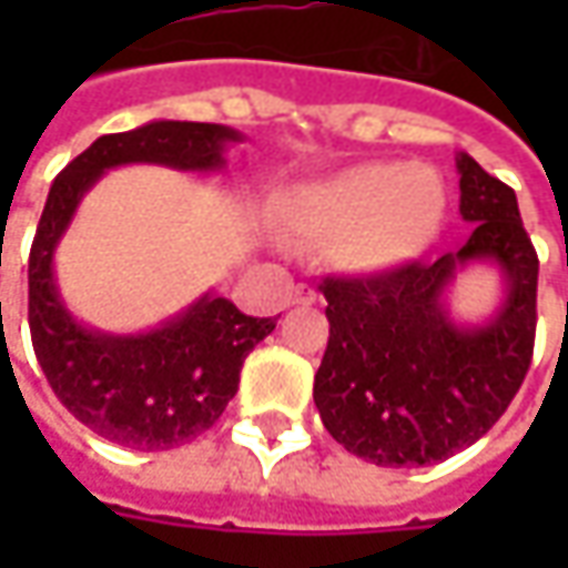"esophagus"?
Returning a JSON list of instances; mask_svg holds the SVG:
<instances>
[{
	"instance_id": "1",
	"label": "esophagus",
	"mask_w": 568,
	"mask_h": 568,
	"mask_svg": "<svg viewBox=\"0 0 568 568\" xmlns=\"http://www.w3.org/2000/svg\"><path fill=\"white\" fill-rule=\"evenodd\" d=\"M291 303H294V306H313V303H316V291L306 287V284H296V291L291 294Z\"/></svg>"
}]
</instances>
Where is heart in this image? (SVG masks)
<instances>
[{
    "label": "heart",
    "mask_w": 568,
    "mask_h": 568,
    "mask_svg": "<svg viewBox=\"0 0 568 568\" xmlns=\"http://www.w3.org/2000/svg\"><path fill=\"white\" fill-rule=\"evenodd\" d=\"M446 205L433 166L369 161L294 189L281 221L306 243H332L341 272L382 274L414 262L439 236Z\"/></svg>",
    "instance_id": "1"
}]
</instances>
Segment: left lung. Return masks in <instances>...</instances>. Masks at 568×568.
<instances>
[{
    "label": "left lung",
    "mask_w": 568,
    "mask_h": 568,
    "mask_svg": "<svg viewBox=\"0 0 568 568\" xmlns=\"http://www.w3.org/2000/svg\"><path fill=\"white\" fill-rule=\"evenodd\" d=\"M468 243L436 262L363 277H325L328 347L313 398L332 439L382 468L433 465L490 429L521 388L537 328V252L518 199L458 154ZM468 261H496L507 303L487 326H455L442 306Z\"/></svg>",
    "instance_id": "1"
}]
</instances>
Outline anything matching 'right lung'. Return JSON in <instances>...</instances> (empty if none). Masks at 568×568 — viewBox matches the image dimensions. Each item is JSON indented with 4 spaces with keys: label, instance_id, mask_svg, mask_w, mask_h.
Masks as SVG:
<instances>
[{
    "label": "right lung",
    "instance_id": "obj_1",
    "mask_svg": "<svg viewBox=\"0 0 568 568\" xmlns=\"http://www.w3.org/2000/svg\"><path fill=\"white\" fill-rule=\"evenodd\" d=\"M227 142H240V132L217 122H148L100 135L50 186L28 258L33 354L69 414L110 443L164 452L205 433L236 395L243 361L272 335L277 318L243 316L224 296L205 294L154 332L103 335L78 325L62 306L53 277L55 243L103 170H217Z\"/></svg>",
    "mask_w": 568,
    "mask_h": 568
}]
</instances>
